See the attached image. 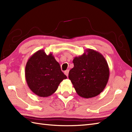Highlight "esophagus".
I'll return each instance as SVG.
<instances>
[{"instance_id":"34e87169","label":"esophagus","mask_w":132,"mask_h":132,"mask_svg":"<svg viewBox=\"0 0 132 132\" xmlns=\"http://www.w3.org/2000/svg\"><path fill=\"white\" fill-rule=\"evenodd\" d=\"M69 72V70H67L64 71V74H65L67 77H68Z\"/></svg>"}]
</instances>
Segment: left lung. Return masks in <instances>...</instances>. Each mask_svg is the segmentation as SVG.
Segmentation results:
<instances>
[{
	"mask_svg": "<svg viewBox=\"0 0 132 132\" xmlns=\"http://www.w3.org/2000/svg\"><path fill=\"white\" fill-rule=\"evenodd\" d=\"M74 68L69 78L78 95L83 98L97 96L105 88L109 77V69L104 56L96 50L87 49L82 55L75 57Z\"/></svg>",
	"mask_w": 132,
	"mask_h": 132,
	"instance_id": "8db88e82",
	"label": "left lung"
}]
</instances>
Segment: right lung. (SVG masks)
I'll use <instances>...</instances> for the list:
<instances>
[{
  "label": "right lung",
  "instance_id": "1",
  "mask_svg": "<svg viewBox=\"0 0 132 132\" xmlns=\"http://www.w3.org/2000/svg\"><path fill=\"white\" fill-rule=\"evenodd\" d=\"M25 76L27 85L33 93L40 97H48L57 90L67 77L52 53L47 55L39 50L28 60Z\"/></svg>",
  "mask_w": 132,
  "mask_h": 132
}]
</instances>
